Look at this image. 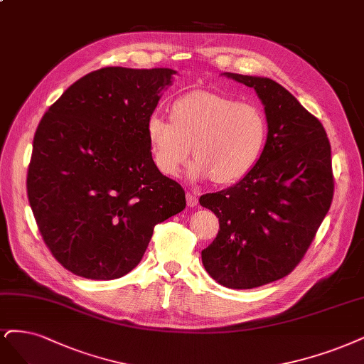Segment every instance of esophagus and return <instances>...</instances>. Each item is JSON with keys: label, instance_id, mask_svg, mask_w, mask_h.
Listing matches in <instances>:
<instances>
[{"label": "esophagus", "instance_id": "obj_1", "mask_svg": "<svg viewBox=\"0 0 364 364\" xmlns=\"http://www.w3.org/2000/svg\"><path fill=\"white\" fill-rule=\"evenodd\" d=\"M198 203V198L196 194H191V193H186V205L188 208H196Z\"/></svg>", "mask_w": 364, "mask_h": 364}]
</instances>
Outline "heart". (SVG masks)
Returning <instances> with one entry per match:
<instances>
[{"label": "heart", "instance_id": "heart-1", "mask_svg": "<svg viewBox=\"0 0 364 364\" xmlns=\"http://www.w3.org/2000/svg\"><path fill=\"white\" fill-rule=\"evenodd\" d=\"M146 134L162 174H178L193 152L196 159L188 167V176L228 185L244 178L256 164L265 144L267 122L253 104L196 90L174 101L171 120L150 116Z\"/></svg>", "mask_w": 364, "mask_h": 364}]
</instances>
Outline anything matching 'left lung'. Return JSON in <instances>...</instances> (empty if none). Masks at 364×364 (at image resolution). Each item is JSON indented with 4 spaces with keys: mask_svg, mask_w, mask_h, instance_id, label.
I'll list each match as a JSON object with an SVG mask.
<instances>
[{
    "mask_svg": "<svg viewBox=\"0 0 364 364\" xmlns=\"http://www.w3.org/2000/svg\"><path fill=\"white\" fill-rule=\"evenodd\" d=\"M223 75L256 90L268 135L240 182L200 197L220 221L202 262L217 283L253 289L283 279L304 257L333 200L331 146L322 123L279 82Z\"/></svg>",
    "mask_w": 364,
    "mask_h": 364,
    "instance_id": "left-lung-1",
    "label": "left lung"
}]
</instances>
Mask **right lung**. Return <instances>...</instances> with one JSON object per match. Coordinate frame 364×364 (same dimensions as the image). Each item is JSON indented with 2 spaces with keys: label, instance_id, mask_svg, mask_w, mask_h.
Wrapping results in <instances>:
<instances>
[{
  "label": "right lung",
  "instance_id": "1",
  "mask_svg": "<svg viewBox=\"0 0 364 364\" xmlns=\"http://www.w3.org/2000/svg\"><path fill=\"white\" fill-rule=\"evenodd\" d=\"M174 73H87L36 129L30 206L53 256L80 277H123L140 263L155 225L185 209V191L156 168L146 134Z\"/></svg>",
  "mask_w": 364,
  "mask_h": 364
}]
</instances>
